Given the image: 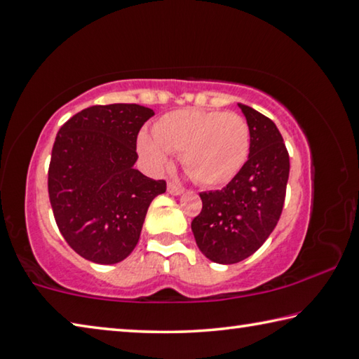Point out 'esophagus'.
Returning a JSON list of instances; mask_svg holds the SVG:
<instances>
[{"instance_id": "34e87169", "label": "esophagus", "mask_w": 359, "mask_h": 359, "mask_svg": "<svg viewBox=\"0 0 359 359\" xmlns=\"http://www.w3.org/2000/svg\"><path fill=\"white\" fill-rule=\"evenodd\" d=\"M168 193L174 194V196H179V194L184 193V188L172 184V182H169V184H168Z\"/></svg>"}]
</instances>
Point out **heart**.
I'll use <instances>...</instances> for the list:
<instances>
[{
	"instance_id": "obj_1",
	"label": "heart",
	"mask_w": 359,
	"mask_h": 359,
	"mask_svg": "<svg viewBox=\"0 0 359 359\" xmlns=\"http://www.w3.org/2000/svg\"><path fill=\"white\" fill-rule=\"evenodd\" d=\"M250 126L239 114L215 109H179L156 121L154 137L139 135L137 150L154 169L180 154L182 165L204 187L233 180L250 154Z\"/></svg>"
}]
</instances>
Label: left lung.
I'll return each mask as SVG.
<instances>
[{"mask_svg":"<svg viewBox=\"0 0 359 359\" xmlns=\"http://www.w3.org/2000/svg\"><path fill=\"white\" fill-rule=\"evenodd\" d=\"M250 126V154L229 184L199 193L203 210L193 218L194 241L205 258L234 264L264 244L280 218L290 156L280 131L271 118L239 104Z\"/></svg>","mask_w":359,"mask_h":359,"instance_id":"8db88e82","label":"left lung"}]
</instances>
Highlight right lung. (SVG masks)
Masks as SVG:
<instances>
[{"instance_id": "add662e5", "label": "right lung", "mask_w": 359, "mask_h": 359, "mask_svg": "<svg viewBox=\"0 0 359 359\" xmlns=\"http://www.w3.org/2000/svg\"><path fill=\"white\" fill-rule=\"evenodd\" d=\"M155 112L139 104L92 106L60 128L48 198L60 233L82 258L115 264L135 250L145 214L165 180L135 169L139 130Z\"/></svg>"}]
</instances>
